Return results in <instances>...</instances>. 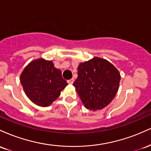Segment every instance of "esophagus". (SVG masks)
I'll use <instances>...</instances> for the list:
<instances>
[{
	"instance_id": "obj_1",
	"label": "esophagus",
	"mask_w": 151,
	"mask_h": 151,
	"mask_svg": "<svg viewBox=\"0 0 151 151\" xmlns=\"http://www.w3.org/2000/svg\"><path fill=\"white\" fill-rule=\"evenodd\" d=\"M74 79H70V80L67 81V83H68V84H72L74 83Z\"/></svg>"
}]
</instances>
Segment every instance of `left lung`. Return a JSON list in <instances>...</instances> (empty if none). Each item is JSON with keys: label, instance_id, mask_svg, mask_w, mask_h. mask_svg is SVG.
Wrapping results in <instances>:
<instances>
[{"label": "left lung", "instance_id": "1", "mask_svg": "<svg viewBox=\"0 0 151 151\" xmlns=\"http://www.w3.org/2000/svg\"><path fill=\"white\" fill-rule=\"evenodd\" d=\"M77 70L73 85L85 108L95 111L107 106L119 90V70L106 60L97 57L81 62Z\"/></svg>", "mask_w": 151, "mask_h": 151}]
</instances>
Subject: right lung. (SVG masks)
I'll return each instance as SVG.
<instances>
[{
	"instance_id": "1",
	"label": "right lung",
	"mask_w": 151,
	"mask_h": 151,
	"mask_svg": "<svg viewBox=\"0 0 151 151\" xmlns=\"http://www.w3.org/2000/svg\"><path fill=\"white\" fill-rule=\"evenodd\" d=\"M20 79L26 96L42 107L51 105L68 84L62 78L61 70L55 68L52 62L43 58L30 62Z\"/></svg>"
}]
</instances>
